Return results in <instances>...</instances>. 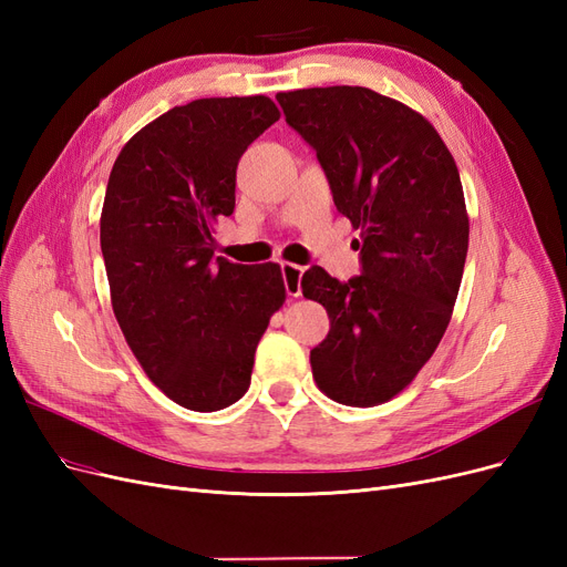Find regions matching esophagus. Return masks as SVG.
Masks as SVG:
<instances>
[{
	"instance_id": "obj_1",
	"label": "esophagus",
	"mask_w": 567,
	"mask_h": 567,
	"mask_svg": "<svg viewBox=\"0 0 567 567\" xmlns=\"http://www.w3.org/2000/svg\"><path fill=\"white\" fill-rule=\"evenodd\" d=\"M302 271L305 269L293 265V262H281V277H284V284H286V293L290 298H298L302 293V288H300Z\"/></svg>"
}]
</instances>
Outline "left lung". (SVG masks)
Here are the masks:
<instances>
[{"label":"left lung","instance_id":"obj_1","mask_svg":"<svg viewBox=\"0 0 567 567\" xmlns=\"http://www.w3.org/2000/svg\"><path fill=\"white\" fill-rule=\"evenodd\" d=\"M277 101L359 229L362 274H302V296L331 319L310 352L315 381L333 402L383 404L414 381L452 319L468 252L456 163L423 115L373 90L342 84Z\"/></svg>","mask_w":567,"mask_h":567}]
</instances>
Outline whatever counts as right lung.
<instances>
[{"label":"right lung","mask_w":567,"mask_h":567,"mask_svg":"<svg viewBox=\"0 0 567 567\" xmlns=\"http://www.w3.org/2000/svg\"><path fill=\"white\" fill-rule=\"evenodd\" d=\"M277 120L267 96L196 99L136 132L111 169L101 252L115 319L148 379L192 411L244 398L286 300L279 265H234L213 238L238 161Z\"/></svg>","instance_id":"right-lung-1"}]
</instances>
